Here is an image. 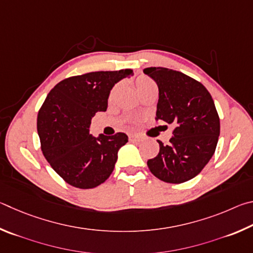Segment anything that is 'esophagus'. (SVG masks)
<instances>
[{
	"mask_svg": "<svg viewBox=\"0 0 253 253\" xmlns=\"http://www.w3.org/2000/svg\"><path fill=\"white\" fill-rule=\"evenodd\" d=\"M129 138H130V140L131 141H135V142H138V141H141V135H139V134H136V133H131L130 135H129Z\"/></svg>",
	"mask_w": 253,
	"mask_h": 253,
	"instance_id": "34e87169",
	"label": "esophagus"
}]
</instances>
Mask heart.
Instances as JSON below:
<instances>
[{
	"mask_svg": "<svg viewBox=\"0 0 253 253\" xmlns=\"http://www.w3.org/2000/svg\"><path fill=\"white\" fill-rule=\"evenodd\" d=\"M151 83H153V82L150 79H148V78H139L135 81V85H136V88H138V91H140V90H142L143 87H145V86L149 85V84H151ZM114 90H115V88H113L112 92H111L110 96H112Z\"/></svg>",
	"mask_w": 253,
	"mask_h": 253,
	"instance_id": "1",
	"label": "heart"
}]
</instances>
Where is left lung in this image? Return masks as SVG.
Wrapping results in <instances>:
<instances>
[{
    "label": "left lung",
    "instance_id": "1",
    "mask_svg": "<svg viewBox=\"0 0 253 253\" xmlns=\"http://www.w3.org/2000/svg\"><path fill=\"white\" fill-rule=\"evenodd\" d=\"M143 72L159 87L156 120L174 126L170 143L158 141L160 151L148 167L165 182H185L200 173L215 151L220 119L214 102L203 84L179 71L147 68Z\"/></svg>",
    "mask_w": 253,
    "mask_h": 253
}]
</instances>
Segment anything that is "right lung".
<instances>
[{"instance_id":"obj_1","label":"right lung","mask_w":253,"mask_h":253,"mask_svg":"<svg viewBox=\"0 0 253 253\" xmlns=\"http://www.w3.org/2000/svg\"><path fill=\"white\" fill-rule=\"evenodd\" d=\"M132 74L126 69L77 75L59 82L47 94L38 114V133L43 156L66 183L92 189L112 173L127 135L119 132L95 138L90 134L91 120L106 111L114 84Z\"/></svg>"}]
</instances>
